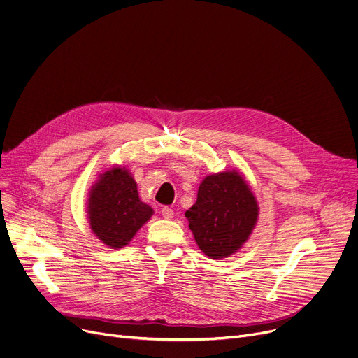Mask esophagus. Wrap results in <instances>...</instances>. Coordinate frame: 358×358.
Segmentation results:
<instances>
[{
	"label": "esophagus",
	"instance_id": "1",
	"mask_svg": "<svg viewBox=\"0 0 358 358\" xmlns=\"http://www.w3.org/2000/svg\"><path fill=\"white\" fill-rule=\"evenodd\" d=\"M162 215H163L166 220H170V218H173L174 213H173V210H171L170 207H163V208H162Z\"/></svg>",
	"mask_w": 358,
	"mask_h": 358
}]
</instances>
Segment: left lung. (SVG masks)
Segmentation results:
<instances>
[{
  "label": "left lung",
  "mask_w": 358,
  "mask_h": 358,
  "mask_svg": "<svg viewBox=\"0 0 358 358\" xmlns=\"http://www.w3.org/2000/svg\"><path fill=\"white\" fill-rule=\"evenodd\" d=\"M199 249L213 259L236 252L258 220V203L236 171L208 176L185 213Z\"/></svg>",
  "instance_id": "8db88e82"
}]
</instances>
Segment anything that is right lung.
<instances>
[{"label": "right lung", "mask_w": 358, "mask_h": 358, "mask_svg": "<svg viewBox=\"0 0 358 358\" xmlns=\"http://www.w3.org/2000/svg\"><path fill=\"white\" fill-rule=\"evenodd\" d=\"M89 221L94 235L110 248H123L130 242L152 210L141 202L137 184L123 169L100 176L89 198Z\"/></svg>", "instance_id": "1"}]
</instances>
